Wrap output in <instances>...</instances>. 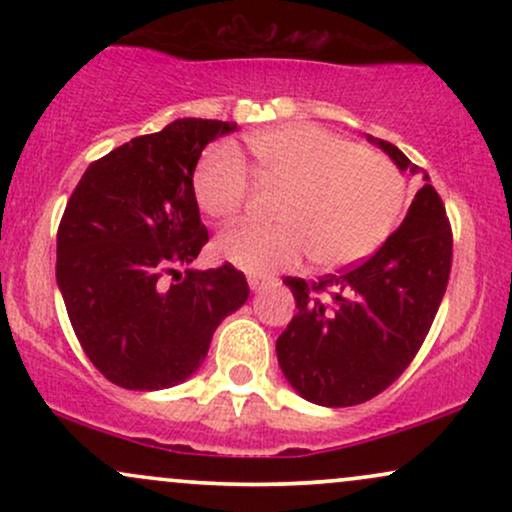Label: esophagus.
<instances>
[{
  "label": "esophagus",
  "instance_id": "obj_1",
  "mask_svg": "<svg viewBox=\"0 0 512 512\" xmlns=\"http://www.w3.org/2000/svg\"><path fill=\"white\" fill-rule=\"evenodd\" d=\"M248 284H250V289H252V291H260L262 286H267V284H269V281H267V279H262V276L250 274V276H248Z\"/></svg>",
  "mask_w": 512,
  "mask_h": 512
}]
</instances>
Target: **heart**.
<instances>
[{
  "label": "heart",
  "instance_id": "heart-1",
  "mask_svg": "<svg viewBox=\"0 0 512 512\" xmlns=\"http://www.w3.org/2000/svg\"><path fill=\"white\" fill-rule=\"evenodd\" d=\"M257 175L284 190L274 226L245 223L221 233L216 252L245 272L269 274L308 250L320 269H342L373 255L395 231L404 207L399 170L375 151L317 125L264 129L248 137ZM199 209L236 219L250 197V175L233 146L219 144L195 170Z\"/></svg>",
  "mask_w": 512,
  "mask_h": 512
}]
</instances>
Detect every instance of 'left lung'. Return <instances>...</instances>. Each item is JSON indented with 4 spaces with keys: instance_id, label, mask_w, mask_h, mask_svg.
<instances>
[{
    "instance_id": "1",
    "label": "left lung",
    "mask_w": 512,
    "mask_h": 512,
    "mask_svg": "<svg viewBox=\"0 0 512 512\" xmlns=\"http://www.w3.org/2000/svg\"><path fill=\"white\" fill-rule=\"evenodd\" d=\"M399 170L416 173L395 144L368 137ZM426 185L402 226L368 260L317 281L286 276L296 315L276 339L293 390L320 407H354L387 390L414 361L433 325L452 267L443 199Z\"/></svg>"
}]
</instances>
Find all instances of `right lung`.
Instances as JSON below:
<instances>
[{"instance_id": "1", "label": "right lung", "mask_w": 512, "mask_h": 512, "mask_svg": "<svg viewBox=\"0 0 512 512\" xmlns=\"http://www.w3.org/2000/svg\"><path fill=\"white\" fill-rule=\"evenodd\" d=\"M236 122L182 117L98 158L57 228V286L84 354L125 390L185 383L248 301L231 262L190 264L209 240L195 197L204 146Z\"/></svg>"}]
</instances>
